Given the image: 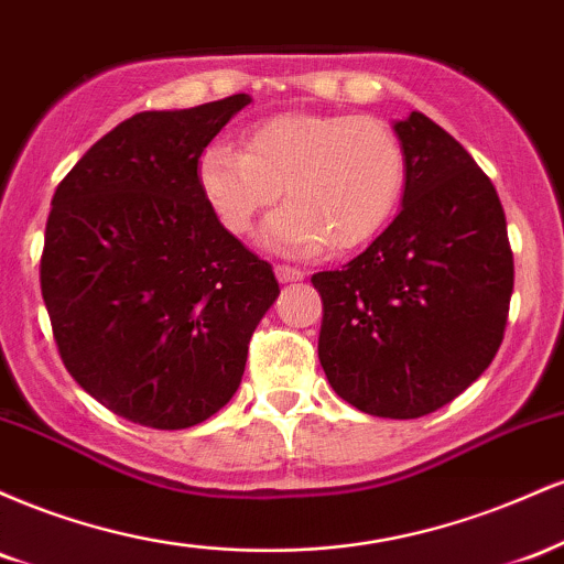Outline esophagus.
I'll use <instances>...</instances> for the list:
<instances>
[{
	"label": "esophagus",
	"instance_id": "34e87169",
	"mask_svg": "<svg viewBox=\"0 0 564 564\" xmlns=\"http://www.w3.org/2000/svg\"><path fill=\"white\" fill-rule=\"evenodd\" d=\"M275 278L281 283H291V281H302L304 270L291 268V264H275Z\"/></svg>",
	"mask_w": 564,
	"mask_h": 564
}]
</instances>
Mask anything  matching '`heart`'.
Listing matches in <instances>:
<instances>
[{
  "label": "heart",
  "instance_id": "heart-1",
  "mask_svg": "<svg viewBox=\"0 0 564 564\" xmlns=\"http://www.w3.org/2000/svg\"><path fill=\"white\" fill-rule=\"evenodd\" d=\"M196 177L232 236H246L286 191L262 238L281 254L307 257L328 243L355 249L384 228L403 193L405 153L379 119L281 113L246 132V151L206 145Z\"/></svg>",
  "mask_w": 564,
  "mask_h": 564
}]
</instances>
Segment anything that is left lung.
I'll use <instances>...</instances> for the list:
<instances>
[{
	"label": "left lung",
	"instance_id": "left-lung-1",
	"mask_svg": "<svg viewBox=\"0 0 564 564\" xmlns=\"http://www.w3.org/2000/svg\"><path fill=\"white\" fill-rule=\"evenodd\" d=\"M394 132L405 153L403 209L364 254L310 281L334 392L371 416L419 419L496 358L514 257L496 187L462 142L419 111Z\"/></svg>",
	"mask_w": 564,
	"mask_h": 564
}]
</instances>
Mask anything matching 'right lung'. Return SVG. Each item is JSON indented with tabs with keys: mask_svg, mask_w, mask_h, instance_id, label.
<instances>
[{
	"mask_svg": "<svg viewBox=\"0 0 564 564\" xmlns=\"http://www.w3.org/2000/svg\"><path fill=\"white\" fill-rule=\"evenodd\" d=\"M249 95L121 121L57 185L39 281L63 366L127 422L185 430L238 390L278 296L223 228L196 166Z\"/></svg>",
	"mask_w": 564,
	"mask_h": 564,
	"instance_id": "1",
	"label": "right lung"
}]
</instances>
